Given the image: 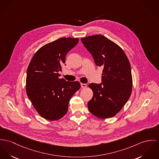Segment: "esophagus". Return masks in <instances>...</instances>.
Masks as SVG:
<instances>
[{
    "mask_svg": "<svg viewBox=\"0 0 159 159\" xmlns=\"http://www.w3.org/2000/svg\"><path fill=\"white\" fill-rule=\"evenodd\" d=\"M86 86L87 85H86V84H81V87L82 88H85Z\"/></svg>",
    "mask_w": 159,
    "mask_h": 159,
    "instance_id": "1",
    "label": "esophagus"
}]
</instances>
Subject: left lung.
I'll return each instance as SVG.
<instances>
[{
    "label": "left lung",
    "mask_w": 159,
    "mask_h": 159,
    "mask_svg": "<svg viewBox=\"0 0 159 159\" xmlns=\"http://www.w3.org/2000/svg\"><path fill=\"white\" fill-rule=\"evenodd\" d=\"M96 65L103 68L101 84H90L93 97L88 110L100 119L116 116L125 105L132 92L131 65L123 49L116 43L98 34L81 39Z\"/></svg>",
    "instance_id": "left-lung-1"
}]
</instances>
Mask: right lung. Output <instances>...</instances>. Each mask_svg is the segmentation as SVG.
Returning a JSON list of instances; mask_svg holds the SVG:
<instances>
[{
  "label": "right lung",
  "mask_w": 159,
  "mask_h": 159,
  "mask_svg": "<svg viewBox=\"0 0 159 159\" xmlns=\"http://www.w3.org/2000/svg\"><path fill=\"white\" fill-rule=\"evenodd\" d=\"M79 39L61 37L42 47L27 69L26 94L37 112L44 119L57 120L67 112L69 102L80 88L79 82L60 79L65 57Z\"/></svg>",
  "instance_id": "obj_1"
}]
</instances>
